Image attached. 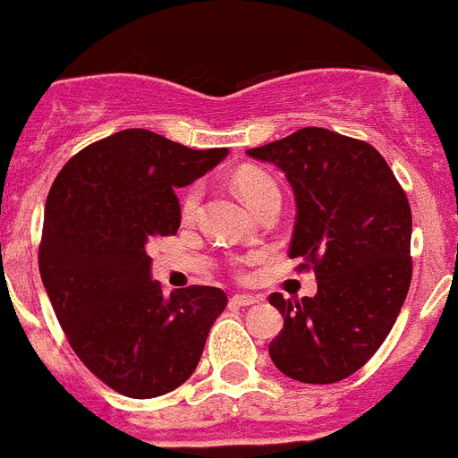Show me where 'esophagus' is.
<instances>
[{"label":"esophagus","mask_w":458,"mask_h":458,"mask_svg":"<svg viewBox=\"0 0 458 458\" xmlns=\"http://www.w3.org/2000/svg\"><path fill=\"white\" fill-rule=\"evenodd\" d=\"M232 302L233 307H252V305H259L261 302V298L259 295H250V293H236L232 295Z\"/></svg>","instance_id":"obj_1"}]
</instances>
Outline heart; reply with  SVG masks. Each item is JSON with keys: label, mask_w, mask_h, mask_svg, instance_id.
<instances>
[{"label": "heart", "mask_w": 458, "mask_h": 458, "mask_svg": "<svg viewBox=\"0 0 458 458\" xmlns=\"http://www.w3.org/2000/svg\"><path fill=\"white\" fill-rule=\"evenodd\" d=\"M233 188L241 194V199L250 206V208H257L266 197L270 194H279L277 185L270 179L268 174L261 172V169L254 167H242L233 174ZM199 204V188H190L181 199V216L192 217L194 210Z\"/></svg>", "instance_id": "1"}]
</instances>
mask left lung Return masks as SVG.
<instances>
[{"label": "left lung", "mask_w": 458, "mask_h": 458, "mask_svg": "<svg viewBox=\"0 0 458 458\" xmlns=\"http://www.w3.org/2000/svg\"><path fill=\"white\" fill-rule=\"evenodd\" d=\"M295 194L289 257L314 268L317 295L270 305L284 317L268 353L282 374L327 386L355 374L394 326L412 277V216L390 165L367 141L302 128L250 148Z\"/></svg>", "instance_id": "left-lung-1"}]
</instances>
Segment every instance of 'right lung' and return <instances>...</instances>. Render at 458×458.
Returning <instances> with one entry per match:
<instances>
[{"mask_svg":"<svg viewBox=\"0 0 458 458\" xmlns=\"http://www.w3.org/2000/svg\"><path fill=\"white\" fill-rule=\"evenodd\" d=\"M226 153L128 128L72 156L52 183L40 279L71 349L119 394L153 399L183 386L225 311L226 293L216 286L165 295L151 279L147 245L179 232L174 190Z\"/></svg>","mask_w":458,"mask_h":458,"instance_id":"add662e5","label":"right lung"}]
</instances>
